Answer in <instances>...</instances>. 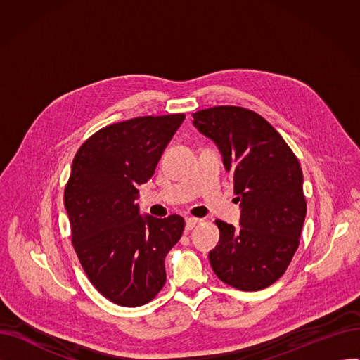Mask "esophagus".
Listing matches in <instances>:
<instances>
[{"label":"esophagus","instance_id":"esophagus-1","mask_svg":"<svg viewBox=\"0 0 360 360\" xmlns=\"http://www.w3.org/2000/svg\"><path fill=\"white\" fill-rule=\"evenodd\" d=\"M200 220L198 219H195V217H186L185 219V229L186 231H193L195 226H197V223H198Z\"/></svg>","mask_w":360,"mask_h":360}]
</instances>
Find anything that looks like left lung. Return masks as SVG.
Returning <instances> with one entry per match:
<instances>
[{
    "mask_svg": "<svg viewBox=\"0 0 360 360\" xmlns=\"http://www.w3.org/2000/svg\"><path fill=\"white\" fill-rule=\"evenodd\" d=\"M193 118L217 146L240 202L239 228L216 220L220 239L209 252L212 269L239 290L269 288L286 271L305 221L300 165L271 124L250 109L216 106Z\"/></svg>",
    "mask_w": 360,
    "mask_h": 360,
    "instance_id": "left-lung-1",
    "label": "left lung"
}]
</instances>
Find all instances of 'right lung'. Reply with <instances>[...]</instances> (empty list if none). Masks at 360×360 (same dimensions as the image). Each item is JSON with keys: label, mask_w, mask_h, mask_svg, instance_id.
Returning <instances> with one entry per match:
<instances>
[{"label": "right lung", "mask_w": 360, "mask_h": 360, "mask_svg": "<svg viewBox=\"0 0 360 360\" xmlns=\"http://www.w3.org/2000/svg\"><path fill=\"white\" fill-rule=\"evenodd\" d=\"M184 120L175 113L108 125L72 160L64 191L71 240L91 285L117 305H144L165 286V258L185 221L143 216L137 198Z\"/></svg>", "instance_id": "obj_1"}]
</instances>
